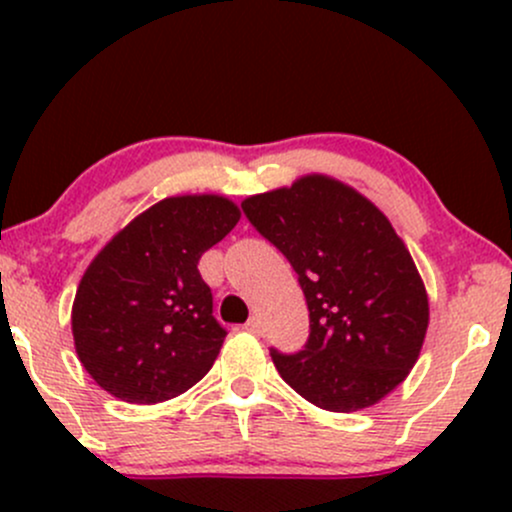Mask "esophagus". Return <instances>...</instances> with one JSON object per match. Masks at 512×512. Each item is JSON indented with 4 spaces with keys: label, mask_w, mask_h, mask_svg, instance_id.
Here are the masks:
<instances>
[{
    "label": "esophagus",
    "mask_w": 512,
    "mask_h": 512,
    "mask_svg": "<svg viewBox=\"0 0 512 512\" xmlns=\"http://www.w3.org/2000/svg\"><path fill=\"white\" fill-rule=\"evenodd\" d=\"M245 330H248L250 334H262V322L257 320V317H252V320L245 322Z\"/></svg>",
    "instance_id": "esophagus-1"
}]
</instances>
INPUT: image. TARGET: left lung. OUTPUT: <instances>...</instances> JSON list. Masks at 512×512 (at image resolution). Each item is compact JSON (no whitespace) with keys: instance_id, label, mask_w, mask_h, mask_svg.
<instances>
[{"instance_id":"left-lung-1","label":"left lung","mask_w":512,"mask_h":512,"mask_svg":"<svg viewBox=\"0 0 512 512\" xmlns=\"http://www.w3.org/2000/svg\"><path fill=\"white\" fill-rule=\"evenodd\" d=\"M252 226L296 269L310 310L298 354L272 361L315 407L366 409L407 380L428 330V293L387 216L322 173L243 199Z\"/></svg>"}]
</instances>
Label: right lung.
Returning a JSON list of instances; mask_svg holds the SVG:
<instances>
[{
  "instance_id": "add662e5",
  "label": "right lung",
  "mask_w": 512,
  "mask_h": 512,
  "mask_svg": "<svg viewBox=\"0 0 512 512\" xmlns=\"http://www.w3.org/2000/svg\"><path fill=\"white\" fill-rule=\"evenodd\" d=\"M240 221L223 195H175L134 216L93 257L72 305L74 349L108 395L166 402L199 383L226 330L199 257Z\"/></svg>"
}]
</instances>
